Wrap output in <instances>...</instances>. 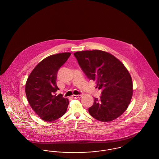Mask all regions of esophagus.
I'll return each mask as SVG.
<instances>
[{
    "mask_svg": "<svg viewBox=\"0 0 159 159\" xmlns=\"http://www.w3.org/2000/svg\"><path fill=\"white\" fill-rule=\"evenodd\" d=\"M82 97V95H73L72 97H73V98L77 99L80 98H81Z\"/></svg>",
    "mask_w": 159,
    "mask_h": 159,
    "instance_id": "1",
    "label": "esophagus"
}]
</instances>
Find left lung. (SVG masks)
<instances>
[{"label":"left lung","mask_w":159,"mask_h":159,"mask_svg":"<svg viewBox=\"0 0 159 159\" xmlns=\"http://www.w3.org/2000/svg\"><path fill=\"white\" fill-rule=\"evenodd\" d=\"M74 55L84 74L102 91L100 98H94L88 109L91 116L102 122L118 118L128 108L133 95L132 80L127 68L103 51H79Z\"/></svg>","instance_id":"left-lung-1"}]
</instances>
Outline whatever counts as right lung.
Instances as JSON below:
<instances>
[{
	"label": "right lung",
	"mask_w": 159,
	"mask_h": 159,
	"mask_svg": "<svg viewBox=\"0 0 159 159\" xmlns=\"http://www.w3.org/2000/svg\"><path fill=\"white\" fill-rule=\"evenodd\" d=\"M70 52L50 55L40 61L31 72L25 83V94L31 108L43 120L52 121L66 113L69 101L55 93L58 70L67 61Z\"/></svg>",
	"instance_id": "add662e5"
}]
</instances>
